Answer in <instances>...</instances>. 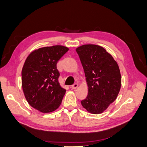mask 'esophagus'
Listing matches in <instances>:
<instances>
[{"instance_id":"obj_1","label":"esophagus","mask_w":147,"mask_h":147,"mask_svg":"<svg viewBox=\"0 0 147 147\" xmlns=\"http://www.w3.org/2000/svg\"><path fill=\"white\" fill-rule=\"evenodd\" d=\"M78 87V84H74V85H72L71 88H72V89H74H74H76Z\"/></svg>"}]
</instances>
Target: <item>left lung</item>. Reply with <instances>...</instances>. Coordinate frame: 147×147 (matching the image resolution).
I'll return each mask as SVG.
<instances>
[{
  "mask_svg": "<svg viewBox=\"0 0 147 147\" xmlns=\"http://www.w3.org/2000/svg\"><path fill=\"white\" fill-rule=\"evenodd\" d=\"M88 86V95L81 101L89 113H102L116 99L121 85L118 63L103 47L85 44L77 47Z\"/></svg>",
  "mask_w": 147,
  "mask_h": 147,
  "instance_id": "1",
  "label": "left lung"
}]
</instances>
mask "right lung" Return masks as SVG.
<instances>
[{
    "mask_svg": "<svg viewBox=\"0 0 147 147\" xmlns=\"http://www.w3.org/2000/svg\"><path fill=\"white\" fill-rule=\"evenodd\" d=\"M63 46L44 47L32 51L22 70L24 94L32 107L43 113L59 107L66 90L58 82V61L68 51Z\"/></svg>",
    "mask_w": 147,
    "mask_h": 147,
    "instance_id": "right-lung-1",
    "label": "right lung"
}]
</instances>
